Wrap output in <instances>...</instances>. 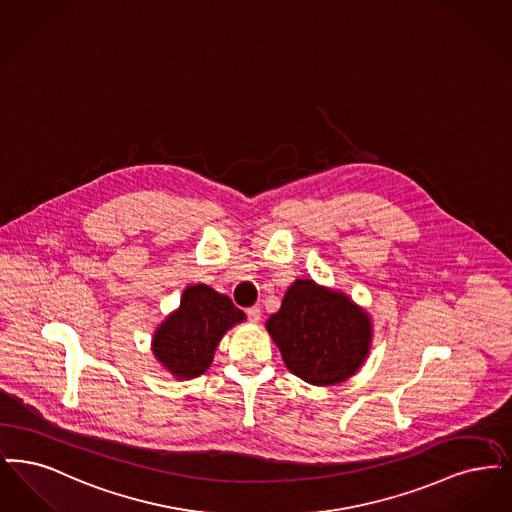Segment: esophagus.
I'll use <instances>...</instances> for the list:
<instances>
[{"label":"esophagus","mask_w":512,"mask_h":512,"mask_svg":"<svg viewBox=\"0 0 512 512\" xmlns=\"http://www.w3.org/2000/svg\"><path fill=\"white\" fill-rule=\"evenodd\" d=\"M246 315H248V319H250L252 323H258V321L262 319V310H260L258 306H254V308H248V310H246Z\"/></svg>","instance_id":"34e87169"}]
</instances>
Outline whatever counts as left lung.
Segmentation results:
<instances>
[{"mask_svg": "<svg viewBox=\"0 0 512 512\" xmlns=\"http://www.w3.org/2000/svg\"><path fill=\"white\" fill-rule=\"evenodd\" d=\"M266 329L292 375L313 386L354 377L371 354L373 319L346 292L296 279Z\"/></svg>", "mask_w": 512, "mask_h": 512, "instance_id": "8db88e82", "label": "left lung"}]
</instances>
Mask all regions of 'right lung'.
I'll return each mask as SVG.
<instances>
[{
	"instance_id": "right-lung-1",
	"label": "right lung",
	"mask_w": 512,
	"mask_h": 512,
	"mask_svg": "<svg viewBox=\"0 0 512 512\" xmlns=\"http://www.w3.org/2000/svg\"><path fill=\"white\" fill-rule=\"evenodd\" d=\"M245 319L229 296L204 283L189 285L178 308L156 327L153 356L176 380L200 377L214 361L223 334Z\"/></svg>"
}]
</instances>
